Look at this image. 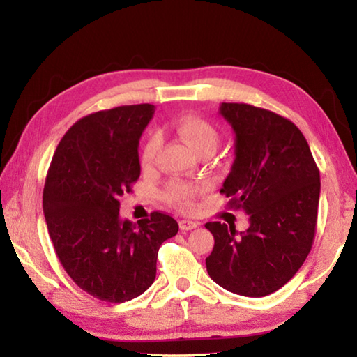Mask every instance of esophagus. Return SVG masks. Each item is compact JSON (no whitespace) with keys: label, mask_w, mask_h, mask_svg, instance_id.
<instances>
[{"label":"esophagus","mask_w":357,"mask_h":357,"mask_svg":"<svg viewBox=\"0 0 357 357\" xmlns=\"http://www.w3.org/2000/svg\"><path fill=\"white\" fill-rule=\"evenodd\" d=\"M197 227H198V223L193 222V220H189V219H183L179 222V228L183 229V231H189V229H193Z\"/></svg>","instance_id":"34e87169"}]
</instances>
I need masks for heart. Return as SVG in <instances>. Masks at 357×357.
Listing matches in <instances>:
<instances>
[{"instance_id": "b5f03b06", "label": "heart", "mask_w": 357, "mask_h": 357, "mask_svg": "<svg viewBox=\"0 0 357 357\" xmlns=\"http://www.w3.org/2000/svg\"><path fill=\"white\" fill-rule=\"evenodd\" d=\"M174 130L195 151L197 154L214 153L219 144V130L208 119L195 116V114H185L174 123ZM160 135L151 134L142 149V165L151 168L154 165L157 153L160 148ZM203 189L200 185H192L187 183H172L165 190V200L179 209L193 208L195 198Z\"/></svg>"}]
</instances>
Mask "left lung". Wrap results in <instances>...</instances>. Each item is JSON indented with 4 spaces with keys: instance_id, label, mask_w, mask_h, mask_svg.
<instances>
[{
    "instance_id": "1",
    "label": "left lung",
    "mask_w": 357,
    "mask_h": 357,
    "mask_svg": "<svg viewBox=\"0 0 357 357\" xmlns=\"http://www.w3.org/2000/svg\"><path fill=\"white\" fill-rule=\"evenodd\" d=\"M219 113L236 134L234 164L220 193L243 209L250 227L208 222L214 249L206 269L217 285L263 298L285 285L310 253L317 229L319 170L309 143L291 121L249 104Z\"/></svg>"
}]
</instances>
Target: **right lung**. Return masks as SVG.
<instances>
[{
    "instance_id": "1",
    "label": "right lung",
    "mask_w": 357,
    "mask_h": 357,
    "mask_svg": "<svg viewBox=\"0 0 357 357\" xmlns=\"http://www.w3.org/2000/svg\"><path fill=\"white\" fill-rule=\"evenodd\" d=\"M154 105H123L88 114L59 142L42 206L63 268L83 291L126 302L153 285L159 247L178 233L172 215L119 219V197L140 178L138 140Z\"/></svg>"
}]
</instances>
